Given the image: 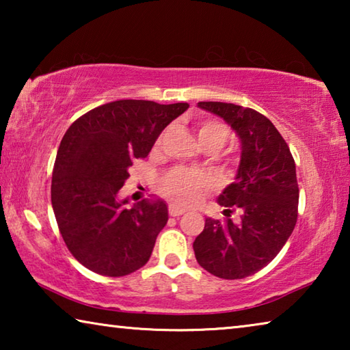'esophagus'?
<instances>
[{
    "label": "esophagus",
    "instance_id": "esophagus-1",
    "mask_svg": "<svg viewBox=\"0 0 350 350\" xmlns=\"http://www.w3.org/2000/svg\"><path fill=\"white\" fill-rule=\"evenodd\" d=\"M183 213H185V210L183 208H179V206H176V205H170V216L177 217V216H182Z\"/></svg>",
    "mask_w": 350,
    "mask_h": 350
}]
</instances>
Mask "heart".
Returning <instances> with one entry per match:
<instances>
[{
	"label": "heart",
	"mask_w": 350,
	"mask_h": 350,
	"mask_svg": "<svg viewBox=\"0 0 350 350\" xmlns=\"http://www.w3.org/2000/svg\"><path fill=\"white\" fill-rule=\"evenodd\" d=\"M196 135L200 146L219 151L228 139V129L221 122L206 120L198 126ZM210 185L211 180L204 173L176 168L165 177L162 189L174 204L188 206L196 204Z\"/></svg>",
	"instance_id": "obj_1"
}]
</instances>
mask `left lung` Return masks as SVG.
<instances>
[{"label":"left lung","instance_id":"left-lung-1","mask_svg":"<svg viewBox=\"0 0 350 350\" xmlns=\"http://www.w3.org/2000/svg\"><path fill=\"white\" fill-rule=\"evenodd\" d=\"M198 108L221 117L239 139L241 161L234 182L217 204L225 217H205L193 242L199 265L224 280L254 275L273 259L292 234L299 189L286 140L267 117L234 103L199 102ZM238 209L239 223L229 215Z\"/></svg>","mask_w":350,"mask_h":350}]
</instances>
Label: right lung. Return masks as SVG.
Returning <instances> with one entry per match:
<instances>
[{
    "label": "right lung",
    "instance_id": "add662e5",
    "mask_svg": "<svg viewBox=\"0 0 350 350\" xmlns=\"http://www.w3.org/2000/svg\"><path fill=\"white\" fill-rule=\"evenodd\" d=\"M188 103L116 100L86 112L63 135L52 173L51 200L72 256L103 276H125L150 259L168 222L161 198L128 206L118 196L135 159L151 151L161 133Z\"/></svg>",
    "mask_w": 350,
    "mask_h": 350
}]
</instances>
